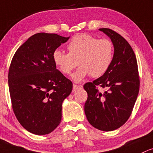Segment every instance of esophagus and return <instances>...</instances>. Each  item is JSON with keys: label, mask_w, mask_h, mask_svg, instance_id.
I'll use <instances>...</instances> for the list:
<instances>
[{"label": "esophagus", "mask_w": 153, "mask_h": 153, "mask_svg": "<svg viewBox=\"0 0 153 153\" xmlns=\"http://www.w3.org/2000/svg\"><path fill=\"white\" fill-rule=\"evenodd\" d=\"M79 88H80V85H76V84H73V91H75L79 89Z\"/></svg>", "instance_id": "1"}]
</instances>
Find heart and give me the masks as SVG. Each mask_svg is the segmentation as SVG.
Segmentation results:
<instances>
[{
    "instance_id": "1",
    "label": "heart",
    "mask_w": 153,
    "mask_h": 153,
    "mask_svg": "<svg viewBox=\"0 0 153 153\" xmlns=\"http://www.w3.org/2000/svg\"><path fill=\"white\" fill-rule=\"evenodd\" d=\"M68 53L55 50L53 62L63 74H70L79 65L72 75L75 82H80L86 76L97 78L106 73L114 56V46L110 40L100 39L88 34L74 36L68 44Z\"/></svg>"
}]
</instances>
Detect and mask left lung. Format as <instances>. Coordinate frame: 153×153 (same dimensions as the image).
Here are the masks:
<instances>
[{"label":"left lung","mask_w":153,"mask_h":153,"mask_svg":"<svg viewBox=\"0 0 153 153\" xmlns=\"http://www.w3.org/2000/svg\"><path fill=\"white\" fill-rule=\"evenodd\" d=\"M100 30L113 43V59L102 76L83 85L88 94L84 111L92 126L111 131L123 126L131 114L139 91L138 66L135 53L125 38L108 28ZM98 86L107 90L100 92Z\"/></svg>","instance_id":"8db88e82"}]
</instances>
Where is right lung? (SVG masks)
<instances>
[{
    "mask_svg": "<svg viewBox=\"0 0 153 153\" xmlns=\"http://www.w3.org/2000/svg\"><path fill=\"white\" fill-rule=\"evenodd\" d=\"M69 38L37 33L18 48L11 60L8 82L12 108L20 124L32 134H48L61 122L62 105L73 83L56 69L52 55Z\"/></svg>",
    "mask_w": 153,
    "mask_h": 153,
    "instance_id": "1",
    "label": "right lung"
}]
</instances>
